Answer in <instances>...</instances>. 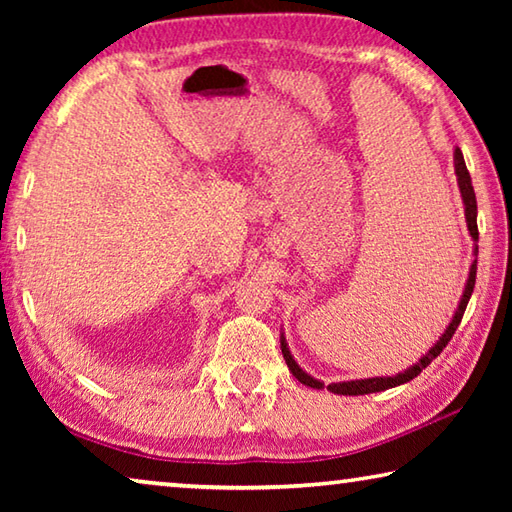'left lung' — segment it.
I'll return each instance as SVG.
<instances>
[{
  "mask_svg": "<svg viewBox=\"0 0 512 512\" xmlns=\"http://www.w3.org/2000/svg\"><path fill=\"white\" fill-rule=\"evenodd\" d=\"M454 173H456V183L458 189H461V198H463V205H465V223H467V230H470V237L474 241V248H472V255L476 257L479 255V246H476V241H479V228H476V196H474V187H472V178H470V171L465 167V160H463V153L461 149H454ZM474 282H476V259L470 266V275H467L465 280V289H463V296L461 302H458V307L454 311L452 320H449V325L445 327V332L438 336V341L431 345V348L422 354V357L409 366L402 372H397V375H386V377H368V379H350V381H334V384H327L325 381H320L316 377H311L309 372L302 370L298 366V361L293 359V354L289 350V343H287V336L284 332L280 334V348L284 354V361H287L289 370L293 372V377H296L300 384H305L309 388H316V391H323L327 388L329 393L334 395H368V393H381V391H388V388H395L400 384H406V381H411L420 375V372L429 366V363L438 357L440 352H443L445 345L452 341V336L456 332V327L461 325V318L465 314V307L467 302H470V296L474 291Z\"/></svg>",
  "mask_w": 512,
  "mask_h": 512,
  "instance_id": "1",
  "label": "left lung"
}]
</instances>
